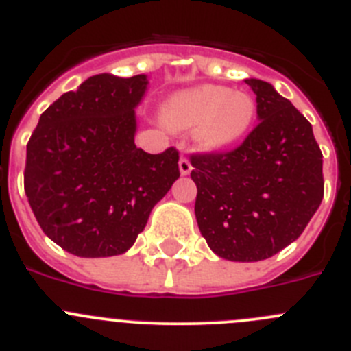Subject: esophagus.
I'll use <instances>...</instances> for the list:
<instances>
[{
    "instance_id": "1",
    "label": "esophagus",
    "mask_w": 351,
    "mask_h": 351,
    "mask_svg": "<svg viewBox=\"0 0 351 351\" xmlns=\"http://www.w3.org/2000/svg\"><path fill=\"white\" fill-rule=\"evenodd\" d=\"M191 169H193V167H191L190 160H188V158L182 156L181 160H179V170H181L182 176H188V173L191 172Z\"/></svg>"
}]
</instances>
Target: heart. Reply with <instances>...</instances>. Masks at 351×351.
Wrapping results in <instances>:
<instances>
[{
  "label": "heart",
  "mask_w": 351,
  "mask_h": 351,
  "mask_svg": "<svg viewBox=\"0 0 351 351\" xmlns=\"http://www.w3.org/2000/svg\"><path fill=\"white\" fill-rule=\"evenodd\" d=\"M255 112V100L247 93L204 84L170 96L165 121L176 130L195 128L200 147L218 151L246 135Z\"/></svg>",
  "instance_id": "heart-1"
}]
</instances>
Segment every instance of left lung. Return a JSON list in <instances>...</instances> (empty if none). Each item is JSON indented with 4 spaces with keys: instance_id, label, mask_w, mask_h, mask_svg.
I'll use <instances>...</instances> for the list:
<instances>
[{
    "instance_id": "left-lung-1",
    "label": "left lung",
    "mask_w": 351,
    "mask_h": 351,
    "mask_svg": "<svg viewBox=\"0 0 351 351\" xmlns=\"http://www.w3.org/2000/svg\"><path fill=\"white\" fill-rule=\"evenodd\" d=\"M246 84L256 95V128L230 153L191 156L198 228L210 250L230 262L280 253L324 198V160L309 121L272 84Z\"/></svg>"
}]
</instances>
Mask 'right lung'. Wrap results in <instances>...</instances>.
<instances>
[{
    "instance_id": "1",
    "label": "right lung",
    "mask_w": 351,
    "mask_h": 351,
    "mask_svg": "<svg viewBox=\"0 0 351 351\" xmlns=\"http://www.w3.org/2000/svg\"><path fill=\"white\" fill-rule=\"evenodd\" d=\"M147 75L100 73L61 95L27 142L24 190L43 234L71 255H123L179 178V153L135 145Z\"/></svg>"
}]
</instances>
